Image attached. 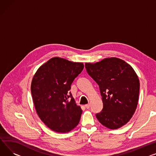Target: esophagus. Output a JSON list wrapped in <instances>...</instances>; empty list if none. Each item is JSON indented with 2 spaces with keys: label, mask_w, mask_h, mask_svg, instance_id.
<instances>
[{
  "label": "esophagus",
  "mask_w": 156,
  "mask_h": 156,
  "mask_svg": "<svg viewBox=\"0 0 156 156\" xmlns=\"http://www.w3.org/2000/svg\"><path fill=\"white\" fill-rule=\"evenodd\" d=\"M90 103H88V104H87V105H85V107L87 108H90Z\"/></svg>",
  "instance_id": "1"
}]
</instances>
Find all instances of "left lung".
Wrapping results in <instances>:
<instances>
[{
	"label": "left lung",
	"mask_w": 156,
	"mask_h": 156,
	"mask_svg": "<svg viewBox=\"0 0 156 156\" xmlns=\"http://www.w3.org/2000/svg\"><path fill=\"white\" fill-rule=\"evenodd\" d=\"M85 66L100 91L103 107L96 114L98 121L110 129L126 125L138 103L140 83L136 73L126 61L117 58Z\"/></svg>",
	"instance_id": "8db88e82"
}]
</instances>
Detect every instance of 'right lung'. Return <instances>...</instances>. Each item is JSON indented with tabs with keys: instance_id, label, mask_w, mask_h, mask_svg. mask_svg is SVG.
Masks as SVG:
<instances>
[{
	"instance_id": "obj_1",
	"label": "right lung",
	"mask_w": 156,
	"mask_h": 156,
	"mask_svg": "<svg viewBox=\"0 0 156 156\" xmlns=\"http://www.w3.org/2000/svg\"><path fill=\"white\" fill-rule=\"evenodd\" d=\"M83 68L82 63L55 57L35 73L30 87L34 107L41 120L52 130L66 133L78 124L82 110L69 90Z\"/></svg>"
}]
</instances>
